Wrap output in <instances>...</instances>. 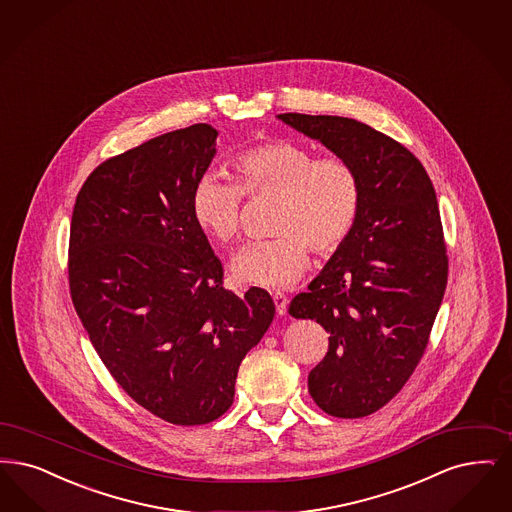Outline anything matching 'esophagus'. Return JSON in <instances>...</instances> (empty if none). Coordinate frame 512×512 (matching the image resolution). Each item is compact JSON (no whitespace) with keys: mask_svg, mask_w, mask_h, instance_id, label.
Here are the masks:
<instances>
[{"mask_svg":"<svg viewBox=\"0 0 512 512\" xmlns=\"http://www.w3.org/2000/svg\"><path fill=\"white\" fill-rule=\"evenodd\" d=\"M272 301H274V305H276V312L280 314V316H284L287 310V297L284 293H280V291H276V293H272Z\"/></svg>","mask_w":512,"mask_h":512,"instance_id":"1","label":"esophagus"}]
</instances>
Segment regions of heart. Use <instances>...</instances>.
<instances>
[{
	"mask_svg": "<svg viewBox=\"0 0 512 512\" xmlns=\"http://www.w3.org/2000/svg\"><path fill=\"white\" fill-rule=\"evenodd\" d=\"M232 169L236 184L207 173L192 190V217L221 246L240 238L242 194L276 198L272 234L249 244L230 263L236 282L263 289L291 287L307 270L312 247L329 255L347 244L362 211V183L354 165L339 156L316 158L289 141L242 150Z\"/></svg>",
	"mask_w": 512,
	"mask_h": 512,
	"instance_id": "obj_1",
	"label": "heart"
}]
</instances>
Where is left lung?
<instances>
[{
	"instance_id": "obj_1",
	"label": "left lung",
	"mask_w": 512,
	"mask_h": 512,
	"mask_svg": "<svg viewBox=\"0 0 512 512\" xmlns=\"http://www.w3.org/2000/svg\"><path fill=\"white\" fill-rule=\"evenodd\" d=\"M278 120L354 165L362 211L347 244L293 297V318L329 333L308 392L333 417L383 408L417 368L448 284L436 192L406 146L366 123L287 112Z\"/></svg>"
}]
</instances>
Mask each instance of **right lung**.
I'll use <instances>...</instances> for the list:
<instances>
[{"instance_id": "1", "label": "right lung", "mask_w": 512, "mask_h": 512, "mask_svg": "<svg viewBox=\"0 0 512 512\" xmlns=\"http://www.w3.org/2000/svg\"><path fill=\"white\" fill-rule=\"evenodd\" d=\"M217 135L194 123L106 160L70 225V295L97 354L139 406L186 427L232 406L238 368L276 312L261 287L244 297L223 287L192 217Z\"/></svg>"}]
</instances>
